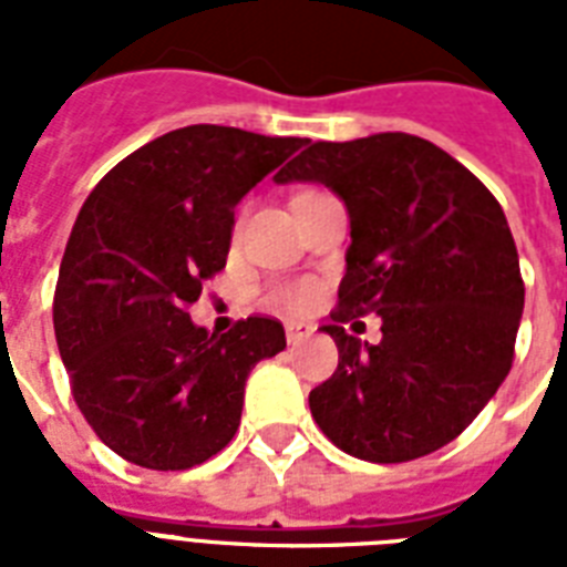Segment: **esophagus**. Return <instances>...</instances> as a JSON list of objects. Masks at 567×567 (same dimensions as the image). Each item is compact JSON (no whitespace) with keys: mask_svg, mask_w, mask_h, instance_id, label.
<instances>
[{"mask_svg":"<svg viewBox=\"0 0 567 567\" xmlns=\"http://www.w3.org/2000/svg\"><path fill=\"white\" fill-rule=\"evenodd\" d=\"M311 332H315V327L306 323V320H288V323H285V338H288V344H300V341H306Z\"/></svg>","mask_w":567,"mask_h":567,"instance_id":"obj_1","label":"esophagus"}]
</instances>
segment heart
Instances as JSON below:
<instances>
[{
	"label": "heart",
	"mask_w": 567,
	"mask_h": 567,
	"mask_svg": "<svg viewBox=\"0 0 567 567\" xmlns=\"http://www.w3.org/2000/svg\"><path fill=\"white\" fill-rule=\"evenodd\" d=\"M311 300H315V288H311L309 282L285 285V288H279V291L274 293V302H279V306H285V309H293V311H300V309H306V306H311Z\"/></svg>",
	"instance_id": "1"
}]
</instances>
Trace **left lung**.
<instances>
[{"label": "left lung", "mask_w": 567, "mask_h": 567, "mask_svg": "<svg viewBox=\"0 0 567 567\" xmlns=\"http://www.w3.org/2000/svg\"><path fill=\"white\" fill-rule=\"evenodd\" d=\"M279 185L320 182L350 214L347 274L327 336L336 373L309 394L336 447L394 465L444 447L497 394L515 355L524 279L509 223L474 173L405 132L306 141ZM383 318L368 346L343 323Z\"/></svg>", "instance_id": "obj_1"}]
</instances>
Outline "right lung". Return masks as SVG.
<instances>
[{
  "label": "right lung",
  "mask_w": 567,
  "mask_h": 567,
  "mask_svg": "<svg viewBox=\"0 0 567 567\" xmlns=\"http://www.w3.org/2000/svg\"><path fill=\"white\" fill-rule=\"evenodd\" d=\"M306 137L185 126L126 155L84 199L52 320L84 421L117 456L188 471L238 432L244 385L285 350L274 318L226 336L188 315L229 256L235 205Z\"/></svg>",
  "instance_id": "right-lung-1"
}]
</instances>
